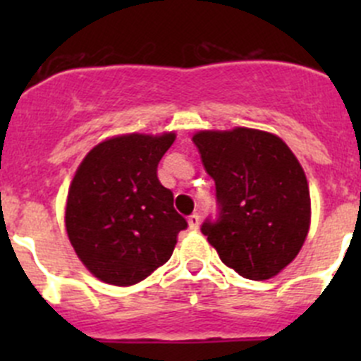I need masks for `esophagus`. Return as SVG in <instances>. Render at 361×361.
Here are the masks:
<instances>
[{"label": "esophagus", "instance_id": "34e87169", "mask_svg": "<svg viewBox=\"0 0 361 361\" xmlns=\"http://www.w3.org/2000/svg\"><path fill=\"white\" fill-rule=\"evenodd\" d=\"M199 225H201V216H199L197 213L190 214V216H188V227H190L192 231H197Z\"/></svg>", "mask_w": 361, "mask_h": 361}]
</instances>
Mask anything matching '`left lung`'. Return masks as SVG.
<instances>
[{"instance_id":"1","label":"left lung","mask_w":361,"mask_h":361,"mask_svg":"<svg viewBox=\"0 0 361 361\" xmlns=\"http://www.w3.org/2000/svg\"><path fill=\"white\" fill-rule=\"evenodd\" d=\"M216 187L218 218L201 231L227 267L253 281L281 272L311 224L309 185L281 137L248 127L194 134Z\"/></svg>"}]
</instances>
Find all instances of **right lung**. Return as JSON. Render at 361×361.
<instances>
[{
    "label": "right lung",
    "instance_id": "add662e5",
    "mask_svg": "<svg viewBox=\"0 0 361 361\" xmlns=\"http://www.w3.org/2000/svg\"><path fill=\"white\" fill-rule=\"evenodd\" d=\"M176 140L123 134L96 145L68 192L66 231L80 260L101 281L130 286L173 255L187 220L174 209L157 166Z\"/></svg>",
    "mask_w": 361,
    "mask_h": 361
}]
</instances>
